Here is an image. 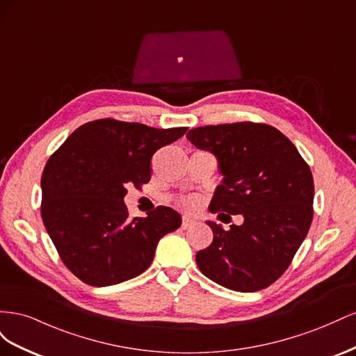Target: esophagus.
<instances>
[{"label":"esophagus","instance_id":"34e87169","mask_svg":"<svg viewBox=\"0 0 356 356\" xmlns=\"http://www.w3.org/2000/svg\"><path fill=\"white\" fill-rule=\"evenodd\" d=\"M196 224V221L193 220V218H190V217H182V222H181V225H182V229H190V227H193V225Z\"/></svg>","mask_w":356,"mask_h":356}]
</instances>
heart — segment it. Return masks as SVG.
I'll list each match as a JSON object with an SVG mask.
<instances>
[{
	"instance_id": "b5f03b06",
	"label": "heart",
	"mask_w": 356,
	"mask_h": 356,
	"mask_svg": "<svg viewBox=\"0 0 356 356\" xmlns=\"http://www.w3.org/2000/svg\"><path fill=\"white\" fill-rule=\"evenodd\" d=\"M178 204L186 209H195L197 207V200L195 197H181L178 200Z\"/></svg>"
}]
</instances>
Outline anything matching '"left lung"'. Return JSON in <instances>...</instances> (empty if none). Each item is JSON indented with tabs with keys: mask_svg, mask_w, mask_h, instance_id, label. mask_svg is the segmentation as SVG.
<instances>
[{
	"mask_svg": "<svg viewBox=\"0 0 356 356\" xmlns=\"http://www.w3.org/2000/svg\"><path fill=\"white\" fill-rule=\"evenodd\" d=\"M187 139L213 153L224 175L211 212L221 220L243 215V224L230 230L208 222L213 241L196 254L200 272L239 293L267 288L289 267L314 220L309 165L282 132L264 123L202 126Z\"/></svg>",
	"mask_w": 356,
	"mask_h": 356,
	"instance_id": "left-lung-1",
	"label": "left lung"
}]
</instances>
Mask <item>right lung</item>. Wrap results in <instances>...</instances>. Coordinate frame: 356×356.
Returning a JSON list of instances; mask_svg holds the SVG:
<instances>
[{"mask_svg": "<svg viewBox=\"0 0 356 356\" xmlns=\"http://www.w3.org/2000/svg\"><path fill=\"white\" fill-rule=\"evenodd\" d=\"M187 129L101 118L80 126L50 156L41 177V218L80 281L108 286L141 275L160 238L179 227V213L168 207L129 218L123 197L127 186L147 184L154 153Z\"/></svg>", "mask_w": 356, "mask_h": 356, "instance_id": "1", "label": "right lung"}]
</instances>
